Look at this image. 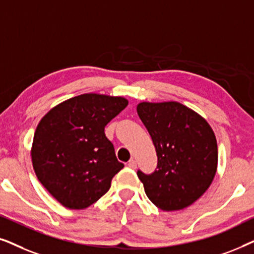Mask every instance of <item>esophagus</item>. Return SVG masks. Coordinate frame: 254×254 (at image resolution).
<instances>
[{"instance_id": "esophagus-1", "label": "esophagus", "mask_w": 254, "mask_h": 254, "mask_svg": "<svg viewBox=\"0 0 254 254\" xmlns=\"http://www.w3.org/2000/svg\"><path fill=\"white\" fill-rule=\"evenodd\" d=\"M128 166H129L130 169H136V161H135V159H130V161L128 162Z\"/></svg>"}]
</instances>
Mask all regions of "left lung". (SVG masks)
<instances>
[{
  "instance_id": "obj_1",
  "label": "left lung",
  "mask_w": 254,
  "mask_h": 254,
  "mask_svg": "<svg viewBox=\"0 0 254 254\" xmlns=\"http://www.w3.org/2000/svg\"><path fill=\"white\" fill-rule=\"evenodd\" d=\"M138 117L158 157L152 175L137 171L149 200L165 211L182 210L204 194L216 175L218 151L213 128L178 102L137 104Z\"/></svg>"
}]
</instances>
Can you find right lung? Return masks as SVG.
I'll return each instance as SVG.
<instances>
[{"label": "right lung", "mask_w": 254, "mask_h": 254, "mask_svg": "<svg viewBox=\"0 0 254 254\" xmlns=\"http://www.w3.org/2000/svg\"><path fill=\"white\" fill-rule=\"evenodd\" d=\"M128 105L120 96L84 93L55 105L38 124L31 159L48 193L69 209H85L124 168L104 133Z\"/></svg>", "instance_id": "obj_1"}]
</instances>
